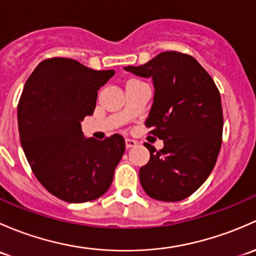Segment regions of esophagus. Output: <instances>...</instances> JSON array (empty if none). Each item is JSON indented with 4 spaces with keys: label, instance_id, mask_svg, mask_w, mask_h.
<instances>
[{
    "label": "esophagus",
    "instance_id": "34e87169",
    "mask_svg": "<svg viewBox=\"0 0 256 256\" xmlns=\"http://www.w3.org/2000/svg\"><path fill=\"white\" fill-rule=\"evenodd\" d=\"M136 146V142L133 140V139H126V148L129 149V148H133Z\"/></svg>",
    "mask_w": 256,
    "mask_h": 256
}]
</instances>
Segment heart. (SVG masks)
Segmentation results:
<instances>
[{"instance_id":"b5f03b06","label":"heart","mask_w":256,"mask_h":256,"mask_svg":"<svg viewBox=\"0 0 256 256\" xmlns=\"http://www.w3.org/2000/svg\"><path fill=\"white\" fill-rule=\"evenodd\" d=\"M132 81H134V80H132Z\"/></svg>"}]
</instances>
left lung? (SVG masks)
Wrapping results in <instances>:
<instances>
[{
  "mask_svg": "<svg viewBox=\"0 0 256 256\" xmlns=\"http://www.w3.org/2000/svg\"><path fill=\"white\" fill-rule=\"evenodd\" d=\"M124 69L152 78L154 102L146 126L164 140L159 152L146 143L150 159L139 170L142 186L158 201H181L198 190L217 162L223 134L220 91L200 62L184 52H160Z\"/></svg>",
  "mask_w": 256,
  "mask_h": 256,
  "instance_id": "1",
  "label": "left lung"
}]
</instances>
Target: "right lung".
<instances>
[{
  "instance_id": "1",
  "label": "right lung",
  "mask_w": 256,
  "mask_h": 256,
  "mask_svg": "<svg viewBox=\"0 0 256 256\" xmlns=\"http://www.w3.org/2000/svg\"><path fill=\"white\" fill-rule=\"evenodd\" d=\"M114 70H92L68 58L43 60L18 102L20 144L36 178L70 204L106 194L126 150L124 138H85L81 120L96 107L97 91Z\"/></svg>"
}]
</instances>
